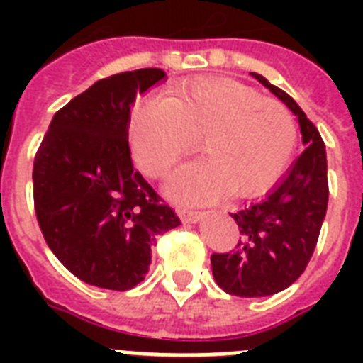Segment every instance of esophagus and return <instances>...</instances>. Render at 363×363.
Segmentation results:
<instances>
[{"label":"esophagus","instance_id":"34e87169","mask_svg":"<svg viewBox=\"0 0 363 363\" xmlns=\"http://www.w3.org/2000/svg\"><path fill=\"white\" fill-rule=\"evenodd\" d=\"M179 216L184 224H196L203 218V213H198V211H188V209H179Z\"/></svg>","mask_w":363,"mask_h":363}]
</instances>
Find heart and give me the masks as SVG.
Returning a JSON list of instances; mask_svg holds the SVG:
<instances>
[{"mask_svg":"<svg viewBox=\"0 0 363 363\" xmlns=\"http://www.w3.org/2000/svg\"><path fill=\"white\" fill-rule=\"evenodd\" d=\"M131 152L147 175L162 177L201 143L205 158L173 171L165 196L209 203L228 188L252 196L273 184L292 158L298 130L290 111L230 79H205L175 96H148L130 125Z\"/></svg>","mask_w":363,"mask_h":363,"instance_id":"heart-1","label":"heart"}]
</instances>
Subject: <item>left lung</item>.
I'll use <instances>...</instances> for the list:
<instances>
[{
  "label": "left lung",
  "mask_w": 363,
  "mask_h": 363,
  "mask_svg": "<svg viewBox=\"0 0 363 363\" xmlns=\"http://www.w3.org/2000/svg\"><path fill=\"white\" fill-rule=\"evenodd\" d=\"M298 116L305 150L264 199L230 213L241 239L233 252L213 254V277L224 292L264 298L288 288L315 252L328 209L326 145L301 107L265 77L250 73Z\"/></svg>",
  "instance_id": "left-lung-1"
}]
</instances>
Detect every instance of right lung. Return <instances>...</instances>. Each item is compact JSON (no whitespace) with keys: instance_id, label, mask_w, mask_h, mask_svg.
I'll list each match as a JSON object with an SVG mask.
<instances>
[{"instance_id":"1","label":"right lung","mask_w":363,"mask_h":363,"mask_svg":"<svg viewBox=\"0 0 363 363\" xmlns=\"http://www.w3.org/2000/svg\"><path fill=\"white\" fill-rule=\"evenodd\" d=\"M165 81L156 67L94 82L52 116L33 162L43 238L81 281L130 290L145 279L150 247L181 224L131 164L128 128L139 94Z\"/></svg>"}]
</instances>
